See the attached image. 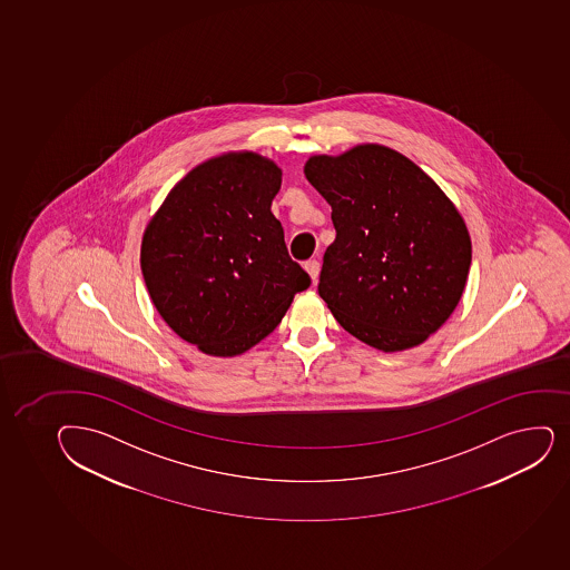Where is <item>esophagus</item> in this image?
<instances>
[{
	"label": "esophagus",
	"mask_w": 570,
	"mask_h": 570,
	"mask_svg": "<svg viewBox=\"0 0 570 570\" xmlns=\"http://www.w3.org/2000/svg\"><path fill=\"white\" fill-rule=\"evenodd\" d=\"M320 267H322V265H320L317 259H308V262L305 264V269L308 271V275H311L312 282H314V284H316L317 276H320Z\"/></svg>",
	"instance_id": "obj_1"
}]
</instances>
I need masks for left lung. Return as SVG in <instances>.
Masks as SVG:
<instances>
[{
	"label": "left lung",
	"mask_w": 570,
	"mask_h": 570,
	"mask_svg": "<svg viewBox=\"0 0 570 570\" xmlns=\"http://www.w3.org/2000/svg\"><path fill=\"white\" fill-rule=\"evenodd\" d=\"M305 176L333 209L336 239L323 254L317 292L336 322L383 352L434 335L470 273V234L456 207L389 147L312 157Z\"/></svg>",
	"instance_id": "1"
}]
</instances>
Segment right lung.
<instances>
[{
	"instance_id": "obj_1",
	"label": "right lung",
	"mask_w": 570,
	"mask_h": 570,
	"mask_svg": "<svg viewBox=\"0 0 570 570\" xmlns=\"http://www.w3.org/2000/svg\"><path fill=\"white\" fill-rule=\"evenodd\" d=\"M278 188L271 160L223 155L188 171L147 226L140 264L153 305L204 353L247 352L311 286L271 213Z\"/></svg>"
}]
</instances>
